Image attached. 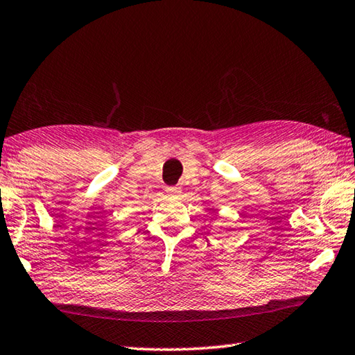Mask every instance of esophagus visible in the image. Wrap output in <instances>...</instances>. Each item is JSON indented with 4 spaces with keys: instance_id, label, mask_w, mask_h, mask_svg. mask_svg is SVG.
I'll return each instance as SVG.
<instances>
[{
    "instance_id": "esophagus-1",
    "label": "esophagus",
    "mask_w": 355,
    "mask_h": 355,
    "mask_svg": "<svg viewBox=\"0 0 355 355\" xmlns=\"http://www.w3.org/2000/svg\"><path fill=\"white\" fill-rule=\"evenodd\" d=\"M170 194H173V196H179L180 194V188L179 187H170L167 190Z\"/></svg>"
}]
</instances>
